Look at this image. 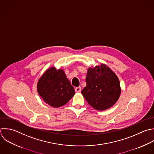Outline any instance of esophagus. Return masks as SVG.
Listing matches in <instances>:
<instances>
[{
	"instance_id": "obj_1",
	"label": "esophagus",
	"mask_w": 154,
	"mask_h": 154,
	"mask_svg": "<svg viewBox=\"0 0 154 154\" xmlns=\"http://www.w3.org/2000/svg\"><path fill=\"white\" fill-rule=\"evenodd\" d=\"M75 91H76V92H77V93L81 92V87H76V88H75Z\"/></svg>"
}]
</instances>
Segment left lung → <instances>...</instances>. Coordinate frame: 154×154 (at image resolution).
<instances>
[{
    "instance_id": "left-lung-1",
    "label": "left lung",
    "mask_w": 154,
    "mask_h": 154,
    "mask_svg": "<svg viewBox=\"0 0 154 154\" xmlns=\"http://www.w3.org/2000/svg\"><path fill=\"white\" fill-rule=\"evenodd\" d=\"M85 81L87 86L81 93L94 109L105 110L111 107L119 98L121 92L119 80L106 65L89 68Z\"/></svg>"
}]
</instances>
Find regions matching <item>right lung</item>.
Here are the masks:
<instances>
[{
  "mask_svg": "<svg viewBox=\"0 0 154 154\" xmlns=\"http://www.w3.org/2000/svg\"><path fill=\"white\" fill-rule=\"evenodd\" d=\"M37 90L43 100L54 108L67 103L75 93L64 71L55 67L48 69L40 78Z\"/></svg>",
  "mask_w": 154,
  "mask_h": 154,
  "instance_id": "obj_1",
  "label": "right lung"
}]
</instances>
